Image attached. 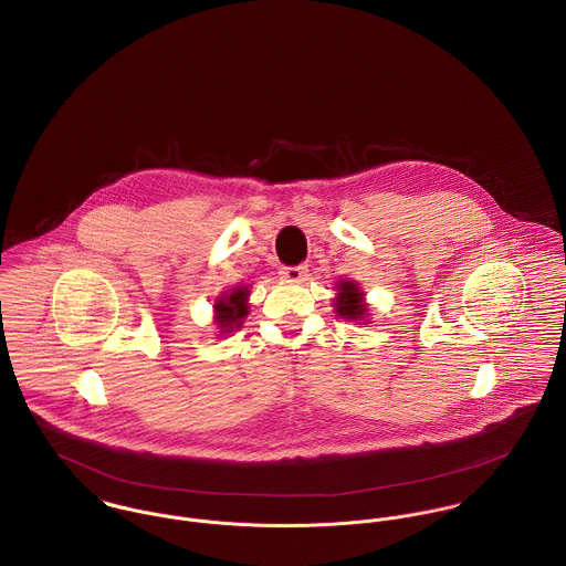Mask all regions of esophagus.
Segmentation results:
<instances>
[{"instance_id":"1","label":"esophagus","mask_w":566,"mask_h":566,"mask_svg":"<svg viewBox=\"0 0 566 566\" xmlns=\"http://www.w3.org/2000/svg\"><path fill=\"white\" fill-rule=\"evenodd\" d=\"M281 279H285L287 283H303L307 281V268L303 265H294V268H281Z\"/></svg>"}]
</instances>
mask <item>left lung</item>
<instances>
[{"instance_id":"left-lung-1","label":"left lung","mask_w":566,"mask_h":566,"mask_svg":"<svg viewBox=\"0 0 566 566\" xmlns=\"http://www.w3.org/2000/svg\"><path fill=\"white\" fill-rule=\"evenodd\" d=\"M335 298H333V310H335V314L337 316H342V318H346V321H353V323H359V321H364L366 324V318L370 316L368 314V305H366V301H364V292H361V287H359V283H355V281H337V285H335Z\"/></svg>"}]
</instances>
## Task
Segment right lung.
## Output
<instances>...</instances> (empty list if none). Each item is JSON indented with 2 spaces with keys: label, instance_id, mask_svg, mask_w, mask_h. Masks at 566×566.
I'll return each mask as SVG.
<instances>
[{
  "label": "right lung",
  "instance_id": "1",
  "mask_svg": "<svg viewBox=\"0 0 566 566\" xmlns=\"http://www.w3.org/2000/svg\"><path fill=\"white\" fill-rule=\"evenodd\" d=\"M248 296H250V290L248 285H238V287H231L227 292H222L216 303H213V323L218 328V335H227V333H233L235 328H240L243 323V318L248 316Z\"/></svg>",
  "mask_w": 566,
  "mask_h": 566
}]
</instances>
